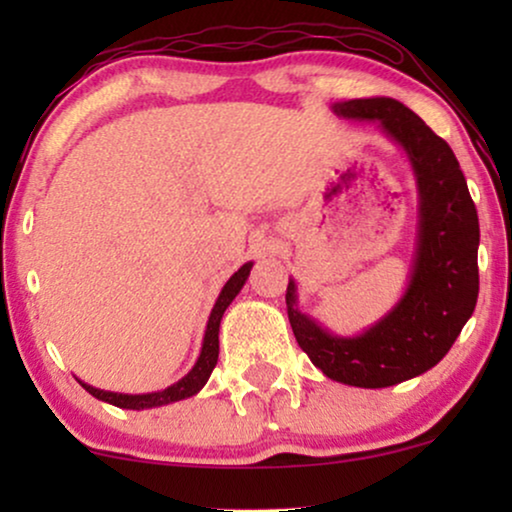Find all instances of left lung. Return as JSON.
<instances>
[{"label": "left lung", "instance_id": "left-lung-1", "mask_svg": "<svg viewBox=\"0 0 512 512\" xmlns=\"http://www.w3.org/2000/svg\"><path fill=\"white\" fill-rule=\"evenodd\" d=\"M347 121H377L403 149L417 184V247L401 300L356 335H335L298 307L289 279L286 312L298 345L326 377L361 389L394 387L450 352L478 303V212L445 139L394 97L335 102Z\"/></svg>", "mask_w": 512, "mask_h": 512}]
</instances>
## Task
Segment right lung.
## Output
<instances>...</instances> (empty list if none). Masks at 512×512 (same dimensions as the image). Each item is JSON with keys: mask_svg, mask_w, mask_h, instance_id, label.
<instances>
[{"mask_svg": "<svg viewBox=\"0 0 512 512\" xmlns=\"http://www.w3.org/2000/svg\"><path fill=\"white\" fill-rule=\"evenodd\" d=\"M251 265H254V263H244L242 268L237 270L235 275L228 279L226 286L221 289L219 298H216V303L212 307V314H209L198 361H195V366L188 370V373L181 377L179 382L170 384L167 389L151 391V394H118V391H104V389L90 387V384L79 380L81 387L86 389L90 396H95L104 403H111V405H116V408H125V410L160 408V405H170V403L184 401V398H191V396L198 394V391L207 384L209 375H212L216 361H219V326H221L223 312L228 310V305L233 303L237 293L242 291V286H244V282H247V277L251 272Z\"/></svg>", "mask_w": 512, "mask_h": 512, "instance_id": "add662e5", "label": "right lung"}]
</instances>
